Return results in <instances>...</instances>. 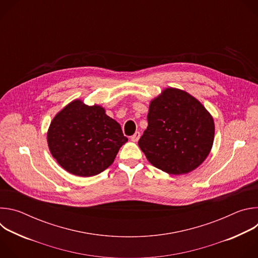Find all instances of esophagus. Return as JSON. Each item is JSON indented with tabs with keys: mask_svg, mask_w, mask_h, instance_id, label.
Returning <instances> with one entry per match:
<instances>
[{
	"mask_svg": "<svg viewBox=\"0 0 258 258\" xmlns=\"http://www.w3.org/2000/svg\"><path fill=\"white\" fill-rule=\"evenodd\" d=\"M140 137H141L140 132H136V133H135V135H133V136L131 137V140H132L133 142H138V141H139V139H140Z\"/></svg>",
	"mask_w": 258,
	"mask_h": 258,
	"instance_id": "34e87169",
	"label": "esophagus"
}]
</instances>
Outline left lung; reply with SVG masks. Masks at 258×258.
Here are the masks:
<instances>
[{
  "label": "left lung",
  "instance_id": "8db88e82",
  "mask_svg": "<svg viewBox=\"0 0 258 258\" xmlns=\"http://www.w3.org/2000/svg\"><path fill=\"white\" fill-rule=\"evenodd\" d=\"M147 119L139 146L155 167L169 174L188 173L208 156L214 139L213 118L187 92L165 89L151 101Z\"/></svg>",
  "mask_w": 258,
  "mask_h": 258
}]
</instances>
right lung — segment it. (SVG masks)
I'll use <instances>...</instances> for the list:
<instances>
[{
    "label": "right lung",
    "instance_id": "1",
    "mask_svg": "<svg viewBox=\"0 0 258 258\" xmlns=\"http://www.w3.org/2000/svg\"><path fill=\"white\" fill-rule=\"evenodd\" d=\"M51 154L68 172L79 176L99 174L111 165L127 142L120 124L104 108L75 100L52 120L48 131Z\"/></svg>",
    "mask_w": 258,
    "mask_h": 258
}]
</instances>
